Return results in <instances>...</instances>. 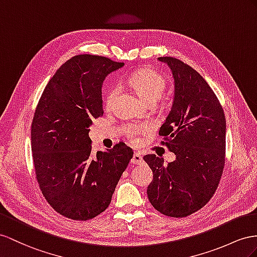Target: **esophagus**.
Wrapping results in <instances>:
<instances>
[{"label":"esophagus","mask_w":257,"mask_h":257,"mask_svg":"<svg viewBox=\"0 0 257 257\" xmlns=\"http://www.w3.org/2000/svg\"><path fill=\"white\" fill-rule=\"evenodd\" d=\"M131 163L137 164V165H140V164L143 163V159H142V154L140 152H135L133 160H131Z\"/></svg>","instance_id":"34e87169"}]
</instances>
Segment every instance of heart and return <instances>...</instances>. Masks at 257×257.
<instances>
[{"label": "heart", "mask_w": 257, "mask_h": 257, "mask_svg": "<svg viewBox=\"0 0 257 257\" xmlns=\"http://www.w3.org/2000/svg\"><path fill=\"white\" fill-rule=\"evenodd\" d=\"M128 85L135 91V93L139 96L144 103H155L162 96L165 91L166 82L159 72L151 69H139L135 71L128 78ZM118 90L116 88L111 89L106 96V106L109 108L117 96ZM144 127L130 126L127 127L126 134L130 139L135 140L136 135L144 131Z\"/></svg>", "instance_id": "heart-1"}]
</instances>
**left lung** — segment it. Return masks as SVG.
Wrapping results in <instances>:
<instances>
[{"label":"left lung","instance_id":"1","mask_svg":"<svg viewBox=\"0 0 257 257\" xmlns=\"http://www.w3.org/2000/svg\"><path fill=\"white\" fill-rule=\"evenodd\" d=\"M172 71V108L160 128V136L176 155L164 165L155 154L143 157L153 172L147 193L160 213L186 217L212 199L223 170L226 118L218 98L204 78L175 57H159Z\"/></svg>","mask_w":257,"mask_h":257}]
</instances>
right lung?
Returning a JSON list of instances; mask_svg holds the SVG:
<instances>
[{"label":"right lung","mask_w":257,"mask_h":257,"mask_svg":"<svg viewBox=\"0 0 257 257\" xmlns=\"http://www.w3.org/2000/svg\"><path fill=\"white\" fill-rule=\"evenodd\" d=\"M123 65L96 55L71 57L38 103L31 124L37 180L45 200L67 218L88 220L104 212L134 156L121 142L92 155L89 137L92 120L103 115V81Z\"/></svg>","instance_id":"1"}]
</instances>
